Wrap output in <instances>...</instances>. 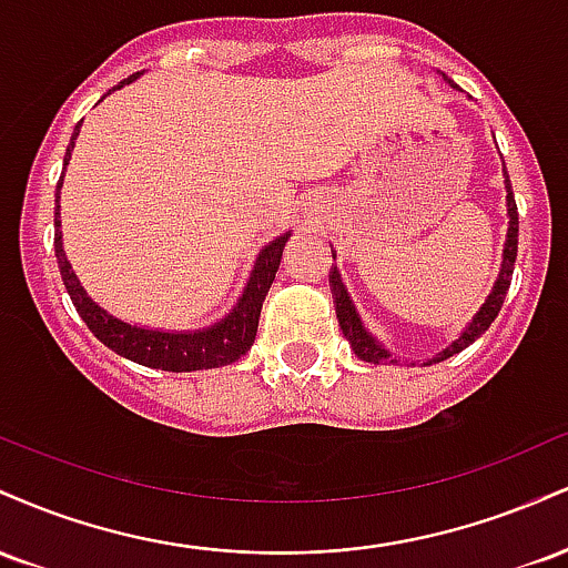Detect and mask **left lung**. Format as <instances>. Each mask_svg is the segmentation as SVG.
<instances>
[{
	"label": "left lung",
	"instance_id": "8db88e82",
	"mask_svg": "<svg viewBox=\"0 0 568 568\" xmlns=\"http://www.w3.org/2000/svg\"><path fill=\"white\" fill-rule=\"evenodd\" d=\"M505 184H507V213H510V230H507V243H505V256H501V270H499V277H497V285H494V291L488 293L486 304L480 306L478 315L473 317V323L467 325V331L462 334L456 342L448 347L446 352H440V357H435V363L438 361H446V357L456 355V352H462L465 347H470V344L478 338L484 331L497 321L501 304H505V296H507V288H510V280H513V270H515V256H518V205H515V197H513V186H510V175L505 171ZM336 258V256H334ZM328 283H331V291H334V304H336V317H338V325H342L344 336H347L349 347L355 349V355L361 357V361L366 363H382L387 361L389 352L382 347V344H376L374 338L366 334V328H363L361 317H357L355 306H352L347 291H344V283L342 277H338V270L336 266H331V275H328Z\"/></svg>",
	"mask_w": 568,
	"mask_h": 568
}]
</instances>
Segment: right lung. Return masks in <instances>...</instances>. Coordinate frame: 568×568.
<instances>
[{
    "label": "right lung",
    "instance_id": "1",
    "mask_svg": "<svg viewBox=\"0 0 568 568\" xmlns=\"http://www.w3.org/2000/svg\"><path fill=\"white\" fill-rule=\"evenodd\" d=\"M135 77H128L116 84L114 90H120L122 84L133 82ZM112 93V90H109ZM82 125V122H80ZM80 125L74 128V135H71V143L67 149V158H63V165H69L71 149H74V139L80 135ZM61 184L63 175L58 181V197H61ZM58 202V200H55ZM61 205H55V258L58 270H61L63 285H67L71 302H74L77 312L88 328L93 331L98 342L106 344L109 349H114L116 355L128 357V361L139 363V366L149 368H162V371H202V368H219L230 366V363L240 361L247 349H251L253 338H256L258 328V315H262V304L266 298V291H270L272 280H275L280 270V258H283V247L288 243V234L277 237L275 243L266 245L262 253H258V262L253 266V275L247 280V288L240 298L237 306L230 312V317H224L213 328L197 331V334H162V331H149L139 328V325H128L116 317L109 315L106 310H101L93 298L84 293V288L77 280L74 272H71V264L67 262V253H63L61 243Z\"/></svg>",
    "mask_w": 568,
    "mask_h": 568
}]
</instances>
